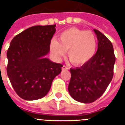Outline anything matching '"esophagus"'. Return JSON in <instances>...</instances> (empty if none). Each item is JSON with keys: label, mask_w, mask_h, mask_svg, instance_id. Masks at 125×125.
<instances>
[{"label": "esophagus", "mask_w": 125, "mask_h": 125, "mask_svg": "<svg viewBox=\"0 0 125 125\" xmlns=\"http://www.w3.org/2000/svg\"><path fill=\"white\" fill-rule=\"evenodd\" d=\"M67 69H69V67H67V66L63 65V66L62 67V70H67Z\"/></svg>", "instance_id": "obj_1"}]
</instances>
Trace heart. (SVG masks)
Returning <instances> with one entry per match:
<instances>
[{
	"label": "heart",
	"instance_id": "b5f03b06",
	"mask_svg": "<svg viewBox=\"0 0 125 125\" xmlns=\"http://www.w3.org/2000/svg\"><path fill=\"white\" fill-rule=\"evenodd\" d=\"M96 47L95 35L77 27L67 29L59 35L58 41L53 40L50 43V50L56 59L60 60L68 51V58L74 65H82L90 61Z\"/></svg>",
	"mask_w": 125,
	"mask_h": 125
}]
</instances>
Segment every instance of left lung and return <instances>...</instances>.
I'll use <instances>...</instances> for the list:
<instances>
[{
    "instance_id": "8db88e82",
    "label": "left lung",
    "mask_w": 125,
    "mask_h": 125,
    "mask_svg": "<svg viewBox=\"0 0 125 125\" xmlns=\"http://www.w3.org/2000/svg\"><path fill=\"white\" fill-rule=\"evenodd\" d=\"M98 40V50L92 58L81 67L71 69L69 92L74 100L92 103L103 94L114 75L115 55L108 39L94 30Z\"/></svg>"
}]
</instances>
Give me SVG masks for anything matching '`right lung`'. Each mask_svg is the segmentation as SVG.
Returning a JSON list of instances; mask_svg holds the SVG:
<instances>
[{"label": "right lung", "mask_w": 125, "mask_h": 125, "mask_svg": "<svg viewBox=\"0 0 125 125\" xmlns=\"http://www.w3.org/2000/svg\"><path fill=\"white\" fill-rule=\"evenodd\" d=\"M56 25H36L15 36L7 56V75L15 92L26 100L43 98L49 92L53 79L62 64L44 56L49 52Z\"/></svg>", "instance_id": "obj_1"}]
</instances>
